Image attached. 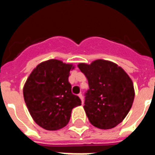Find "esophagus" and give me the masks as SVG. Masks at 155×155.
<instances>
[{
    "label": "esophagus",
    "mask_w": 155,
    "mask_h": 155,
    "mask_svg": "<svg viewBox=\"0 0 155 155\" xmlns=\"http://www.w3.org/2000/svg\"><path fill=\"white\" fill-rule=\"evenodd\" d=\"M79 97H80V99L81 100L82 104H84V97L82 96V94H79Z\"/></svg>",
    "instance_id": "esophagus-1"
}]
</instances>
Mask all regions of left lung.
Listing matches in <instances>:
<instances>
[{"label": "left lung", "instance_id": "8db88e82", "mask_svg": "<svg viewBox=\"0 0 155 155\" xmlns=\"http://www.w3.org/2000/svg\"><path fill=\"white\" fill-rule=\"evenodd\" d=\"M78 68L87 77L84 108L93 126L101 130L116 127L130 112L134 100V87L128 74L115 63L97 59Z\"/></svg>", "mask_w": 155, "mask_h": 155}]
</instances>
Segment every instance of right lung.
Masks as SVG:
<instances>
[{
	"mask_svg": "<svg viewBox=\"0 0 155 155\" xmlns=\"http://www.w3.org/2000/svg\"><path fill=\"white\" fill-rule=\"evenodd\" d=\"M71 63L49 59L39 63L30 73L23 87L25 103L33 120L47 130L65 127L73 108L81 101L71 93L68 81Z\"/></svg>",
	"mask_w": 155,
	"mask_h": 155,
	"instance_id": "add662e5",
	"label": "right lung"
}]
</instances>
